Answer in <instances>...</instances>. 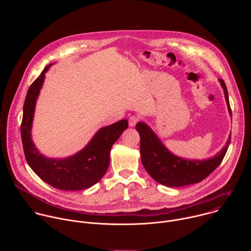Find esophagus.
<instances>
[{"label": "esophagus", "mask_w": 251, "mask_h": 251, "mask_svg": "<svg viewBox=\"0 0 251 251\" xmlns=\"http://www.w3.org/2000/svg\"><path fill=\"white\" fill-rule=\"evenodd\" d=\"M129 126L130 127H134L139 121H140V117H138V116H135V115H132V116H130L129 117Z\"/></svg>", "instance_id": "esophagus-1"}]
</instances>
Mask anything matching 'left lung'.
Returning a JSON list of instances; mask_svg holds the SVG:
<instances>
[{"instance_id":"obj_1","label":"left lung","mask_w":251,"mask_h":251,"mask_svg":"<svg viewBox=\"0 0 251 251\" xmlns=\"http://www.w3.org/2000/svg\"><path fill=\"white\" fill-rule=\"evenodd\" d=\"M220 81L225 90L228 111L231 115L226 85L223 79H220ZM136 129L141 139L140 151L143 166L156 182L167 187H183L204 180L220 166L230 144L229 136L224 149L213 158L190 161L170 153L145 123H138Z\"/></svg>"}]
</instances>
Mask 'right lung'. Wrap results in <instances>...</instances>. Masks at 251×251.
Listing matches in <instances>:
<instances>
[{"label":"right lung","instance_id":"add662e5","mask_svg":"<svg viewBox=\"0 0 251 251\" xmlns=\"http://www.w3.org/2000/svg\"><path fill=\"white\" fill-rule=\"evenodd\" d=\"M48 65L29 86L21 124V135L25 157L28 166L43 181L63 191H79L92 187L104 176L110 162V151L114 143L128 127L126 119L101 128L88 145L75 154L62 160L48 159L34 147L30 137L35 101L43 85Z\"/></svg>","mask_w":251,"mask_h":251}]
</instances>
